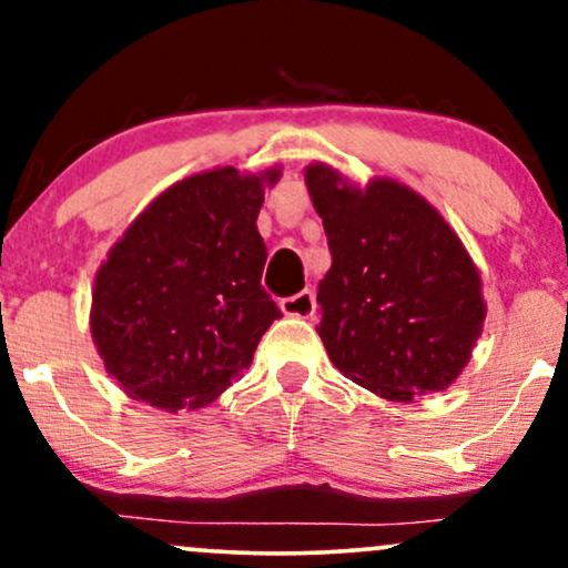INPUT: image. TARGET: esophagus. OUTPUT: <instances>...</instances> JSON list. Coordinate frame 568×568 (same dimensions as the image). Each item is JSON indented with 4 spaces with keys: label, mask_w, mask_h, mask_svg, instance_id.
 <instances>
[{
    "label": "esophagus",
    "mask_w": 568,
    "mask_h": 568,
    "mask_svg": "<svg viewBox=\"0 0 568 568\" xmlns=\"http://www.w3.org/2000/svg\"><path fill=\"white\" fill-rule=\"evenodd\" d=\"M280 310H283L285 315H293V317H312V315H315V310H317L315 291L304 288V291L293 293V296L280 302Z\"/></svg>",
    "instance_id": "esophagus-1"
}]
</instances>
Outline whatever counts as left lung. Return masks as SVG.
<instances>
[{
	"label": "left lung",
	"instance_id": "8db88e82",
	"mask_svg": "<svg viewBox=\"0 0 568 568\" xmlns=\"http://www.w3.org/2000/svg\"><path fill=\"white\" fill-rule=\"evenodd\" d=\"M331 270L317 288L331 363L371 393L408 403L440 393L470 361L486 304L480 275L443 216L395 181L355 189L306 168Z\"/></svg>",
	"mask_w": 568,
	"mask_h": 568
}]
</instances>
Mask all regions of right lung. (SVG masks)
<instances>
[{"label": "right lung", "mask_w": 568, "mask_h": 568, "mask_svg": "<svg viewBox=\"0 0 568 568\" xmlns=\"http://www.w3.org/2000/svg\"><path fill=\"white\" fill-rule=\"evenodd\" d=\"M280 171L219 168L162 192L95 275L90 331L103 366L135 400L200 408L251 366L283 312L262 285L256 230Z\"/></svg>", "instance_id": "obj_1"}]
</instances>
